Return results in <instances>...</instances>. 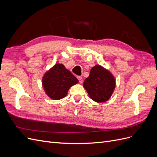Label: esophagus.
<instances>
[{"mask_svg":"<svg viewBox=\"0 0 157 157\" xmlns=\"http://www.w3.org/2000/svg\"><path fill=\"white\" fill-rule=\"evenodd\" d=\"M77 78H78V80H79V82H80V84L82 83V82H83V78H82V77H78Z\"/></svg>","mask_w":157,"mask_h":157,"instance_id":"34e87169","label":"esophagus"}]
</instances>
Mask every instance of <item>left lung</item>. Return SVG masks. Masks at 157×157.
Listing matches in <instances>:
<instances>
[{
  "label": "left lung",
  "instance_id": "obj_1",
  "mask_svg": "<svg viewBox=\"0 0 157 157\" xmlns=\"http://www.w3.org/2000/svg\"><path fill=\"white\" fill-rule=\"evenodd\" d=\"M83 86L93 101L103 103L111 97L115 89L116 80L108 69L96 65L90 70L89 77L85 79Z\"/></svg>",
  "mask_w": 157,
  "mask_h": 157
}]
</instances>
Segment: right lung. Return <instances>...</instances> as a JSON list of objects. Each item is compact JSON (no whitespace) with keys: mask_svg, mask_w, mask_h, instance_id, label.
<instances>
[{"mask_svg":"<svg viewBox=\"0 0 157 157\" xmlns=\"http://www.w3.org/2000/svg\"><path fill=\"white\" fill-rule=\"evenodd\" d=\"M78 82V79L63 64L56 63L42 78L45 93L50 99L59 100L67 96L69 88Z\"/></svg>","mask_w":157,"mask_h":157,"instance_id":"1","label":"right lung"}]
</instances>
